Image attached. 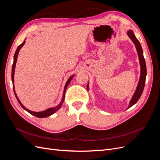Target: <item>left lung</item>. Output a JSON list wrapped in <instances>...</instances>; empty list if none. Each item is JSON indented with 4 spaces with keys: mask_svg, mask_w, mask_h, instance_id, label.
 I'll return each mask as SVG.
<instances>
[{
    "mask_svg": "<svg viewBox=\"0 0 160 160\" xmlns=\"http://www.w3.org/2000/svg\"><path fill=\"white\" fill-rule=\"evenodd\" d=\"M128 35L131 38V40L133 42L135 47H136L138 55L139 57L140 67H141V74H140V78H139V83L137 86L136 90H135V93L133 94V96L132 97V99H131V101H130L129 105L128 108V109L137 103V101L139 100V99L140 98V97H141V95L143 93L145 83H146L147 70H146V61H145L144 57H143V50H142L141 44H140V42L137 39V38L135 37V36L134 35L133 32L132 30H129L128 31ZM87 89H88V90L89 89V84H88V85H87Z\"/></svg>",
    "mask_w": 160,
    "mask_h": 160,
    "instance_id": "obj_1",
    "label": "left lung"
}]
</instances>
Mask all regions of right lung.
I'll return each instance as SVG.
<instances>
[{"instance_id":"obj_1","label":"right lung","mask_w":160,"mask_h":160,"mask_svg":"<svg viewBox=\"0 0 160 160\" xmlns=\"http://www.w3.org/2000/svg\"><path fill=\"white\" fill-rule=\"evenodd\" d=\"M25 41H24V42L22 43V44H21L20 45H19L17 49L16 50V52L15 53H14V61H13V64H12V76H11V78H12V86H13V91H14V95H15V97L16 98L18 101V102L19 103V104L21 105V107L26 110L27 112H28L29 113H31V115L35 116V117H37V118H47V117H49V116L51 115L52 114L55 113L57 111L59 110L61 107L62 106V103H63L64 102V100H65V91H66V89L67 88V86L69 85V83L71 82V81L72 80V79L74 77V75H72L70 78L67 80V83L65 84V88H64V91H63V96H62V100L61 101V103L57 105L56 107L55 108H49L47 109V110H45L43 111H40V112H35V111H30L29 109H27L25 107H24V106L22 105V104L21 103V102L20 101V100H19V99L18 98V97L15 93V90H14V70H15V66H16V62H17V57H18V52L19 51H20V49H21V47L25 45Z\"/></svg>"}]
</instances>
